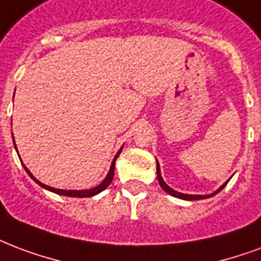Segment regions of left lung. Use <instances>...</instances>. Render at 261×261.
<instances>
[{"label":"left lung","instance_id":"left-lung-1","mask_svg":"<svg viewBox=\"0 0 261 261\" xmlns=\"http://www.w3.org/2000/svg\"><path fill=\"white\" fill-rule=\"evenodd\" d=\"M157 179H159V184H160V186L163 188V190L164 192H167L168 194H171V196L176 197V198H182V200H188V201H193V200H204V198H210V197L215 196L216 193H219L222 189L227 185V182L223 185V186H220V188L216 190L215 193H212V194H206V196H198V194H184V193H179V192H175L174 189H171L168 185L163 180L162 178V174H160V166H159V163H157Z\"/></svg>","mask_w":261,"mask_h":261}]
</instances>
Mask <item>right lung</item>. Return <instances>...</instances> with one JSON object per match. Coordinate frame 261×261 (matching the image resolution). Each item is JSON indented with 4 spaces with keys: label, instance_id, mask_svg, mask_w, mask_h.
<instances>
[{
    "label": "right lung",
    "instance_id": "add662e5",
    "mask_svg": "<svg viewBox=\"0 0 261 261\" xmlns=\"http://www.w3.org/2000/svg\"><path fill=\"white\" fill-rule=\"evenodd\" d=\"M13 145H15V141H13ZM15 149L17 150L16 145H15ZM120 152H122V149L117 152V154L115 156V159H113L112 164H111V168H109L108 175L105 176L104 180H102V182H101L98 186H95V188H93V189H89V190H61V189L50 188V186H46V185L41 184V182H39V180H38V179L35 178V176H34L31 172H30L27 167L25 166H23V167H24V170L27 171V174L31 176V179H34V180H35V182H37V184L39 185L41 188L46 189V190H49V192H53V193H56V194H61V196H68V197H91V196H95V194H98V193H101L102 190H105V189L109 186V184L112 182L113 175H115V163H116V159H117V156L120 154ZM21 164H23V163H21Z\"/></svg>",
    "mask_w": 261,
    "mask_h": 261
}]
</instances>
